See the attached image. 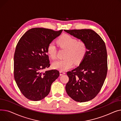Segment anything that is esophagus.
I'll return each mask as SVG.
<instances>
[{"label":"esophagus","instance_id":"1","mask_svg":"<svg viewBox=\"0 0 121 121\" xmlns=\"http://www.w3.org/2000/svg\"><path fill=\"white\" fill-rule=\"evenodd\" d=\"M65 72L61 71H60V76H62V75H65Z\"/></svg>","mask_w":121,"mask_h":121}]
</instances>
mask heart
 <instances>
[{"label":"heart","instance_id":"b5f03b06","mask_svg":"<svg viewBox=\"0 0 121 121\" xmlns=\"http://www.w3.org/2000/svg\"><path fill=\"white\" fill-rule=\"evenodd\" d=\"M59 45L66 49L65 58L54 61L52 64L53 67L61 71H66L72 68L74 62L80 63L83 59L87 52V46L86 43L82 40L77 41V39L67 34H64L58 40ZM47 52L52 59H55L56 50L54 43H49L48 45Z\"/></svg>","mask_w":121,"mask_h":121}]
</instances>
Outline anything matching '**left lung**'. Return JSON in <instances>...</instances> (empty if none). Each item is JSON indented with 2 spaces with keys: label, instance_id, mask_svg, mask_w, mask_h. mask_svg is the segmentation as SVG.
I'll return each instance as SVG.
<instances>
[{
  "label": "left lung",
  "instance_id": "left-lung-1",
  "mask_svg": "<svg viewBox=\"0 0 121 121\" xmlns=\"http://www.w3.org/2000/svg\"><path fill=\"white\" fill-rule=\"evenodd\" d=\"M83 41L87 52L79 66L67 72L69 81L65 89L68 96L78 102H86L94 98L100 92L108 71L107 51L104 42L91 29L64 30Z\"/></svg>",
  "mask_w": 121,
  "mask_h": 121
}]
</instances>
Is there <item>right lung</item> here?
<instances>
[{"label": "right lung", "instance_id": "1", "mask_svg": "<svg viewBox=\"0 0 121 121\" xmlns=\"http://www.w3.org/2000/svg\"><path fill=\"white\" fill-rule=\"evenodd\" d=\"M62 31L34 28L27 31L18 42L13 59L14 78L21 93L30 100L38 101L46 97L52 83L60 76L55 69L42 71L50 65L48 45Z\"/></svg>", "mask_w": 121, "mask_h": 121}]
</instances>
